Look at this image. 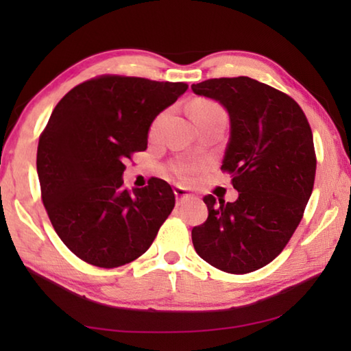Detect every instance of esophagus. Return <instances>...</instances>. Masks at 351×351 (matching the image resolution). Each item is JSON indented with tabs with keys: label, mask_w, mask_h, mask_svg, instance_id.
<instances>
[{
	"label": "esophagus",
	"mask_w": 351,
	"mask_h": 351,
	"mask_svg": "<svg viewBox=\"0 0 351 351\" xmlns=\"http://www.w3.org/2000/svg\"><path fill=\"white\" fill-rule=\"evenodd\" d=\"M173 192H175V197H176V199L180 201V203H182V201H186V199H190L193 197L192 193L189 192V190H186L184 187H181V186H175V189H173Z\"/></svg>",
	"instance_id": "obj_1"
}]
</instances>
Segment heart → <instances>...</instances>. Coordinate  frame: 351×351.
I'll use <instances>...</instances> for the list:
<instances>
[{
  "mask_svg": "<svg viewBox=\"0 0 351 351\" xmlns=\"http://www.w3.org/2000/svg\"><path fill=\"white\" fill-rule=\"evenodd\" d=\"M190 117L193 119L195 123L209 121V119H215V117H226L223 106L213 102L210 99H197L190 104ZM164 119V112L159 114L156 119H154L152 127H150V134H156L159 125H161ZM175 173L182 181H189L190 176H192L195 171L199 170L198 164H178L175 165Z\"/></svg>",
  "mask_w": 351,
  "mask_h": 351,
  "instance_id": "b5f03b06",
  "label": "heart"
}]
</instances>
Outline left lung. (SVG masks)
<instances>
[{
	"label": "left lung",
	"mask_w": 351,
	"mask_h": 351,
	"mask_svg": "<svg viewBox=\"0 0 351 351\" xmlns=\"http://www.w3.org/2000/svg\"><path fill=\"white\" fill-rule=\"evenodd\" d=\"M192 90L229 112L221 170L239 190L234 203L207 195L209 217L192 229L201 258L229 274L271 263L304 217L316 176V152L305 112L288 94L249 77L209 79Z\"/></svg>",
	"instance_id": "left-lung-1"
}]
</instances>
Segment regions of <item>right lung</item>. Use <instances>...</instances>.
Segmentation results:
<instances>
[{"mask_svg":"<svg viewBox=\"0 0 351 351\" xmlns=\"http://www.w3.org/2000/svg\"><path fill=\"white\" fill-rule=\"evenodd\" d=\"M187 88L105 74L74 86L52 111L37 150L41 199L57 235L80 260L119 268L152 246L175 193L159 178L130 192L123 162L147 150L154 117Z\"/></svg>","mask_w":351,"mask_h":351,"instance_id":"1","label":"right lung"}]
</instances>
